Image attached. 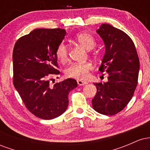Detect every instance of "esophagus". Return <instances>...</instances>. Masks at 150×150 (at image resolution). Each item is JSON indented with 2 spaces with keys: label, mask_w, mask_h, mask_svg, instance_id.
I'll return each instance as SVG.
<instances>
[{
  "label": "esophagus",
  "mask_w": 150,
  "mask_h": 150,
  "mask_svg": "<svg viewBox=\"0 0 150 150\" xmlns=\"http://www.w3.org/2000/svg\"><path fill=\"white\" fill-rule=\"evenodd\" d=\"M87 84V82H85V81H82V80H77V85L79 86H82V85H85Z\"/></svg>",
  "instance_id": "obj_1"
}]
</instances>
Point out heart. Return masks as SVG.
Instances as JSON below:
<instances>
[{
	"instance_id": "obj_1",
	"label": "heart",
	"mask_w": 150,
	"mask_h": 150,
	"mask_svg": "<svg viewBox=\"0 0 150 150\" xmlns=\"http://www.w3.org/2000/svg\"><path fill=\"white\" fill-rule=\"evenodd\" d=\"M79 44L87 50H91L95 45V40L91 34L86 32L78 34L75 37ZM56 56L61 63H65L68 60V48L64 43H61L58 46L56 51ZM92 68V64L90 62L85 63H75L70 64L65 70V76L70 78L77 80H83L87 76L88 72Z\"/></svg>"
}]
</instances>
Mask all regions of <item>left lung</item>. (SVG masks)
I'll return each instance as SVG.
<instances>
[{"mask_svg": "<svg viewBox=\"0 0 150 150\" xmlns=\"http://www.w3.org/2000/svg\"><path fill=\"white\" fill-rule=\"evenodd\" d=\"M97 33L104 43L105 53L99 70L108 74V81L94 83L97 94L92 107L104 115H115L131 100L137 85L140 61L135 44L122 30L102 24Z\"/></svg>", "mask_w": 150, "mask_h": 150, "instance_id": "8db88e82", "label": "left lung"}]
</instances>
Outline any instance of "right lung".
I'll return each instance as SVG.
<instances>
[{"instance_id":"add662e5","label":"right lung","mask_w":150,"mask_h":150,"mask_svg":"<svg viewBox=\"0 0 150 150\" xmlns=\"http://www.w3.org/2000/svg\"><path fill=\"white\" fill-rule=\"evenodd\" d=\"M65 34L64 29H37L20 37L13 49L15 88L27 109L42 119L63 114L68 106V94L77 87L72 78L49 85V77L60 73L56 51Z\"/></svg>"}]
</instances>
